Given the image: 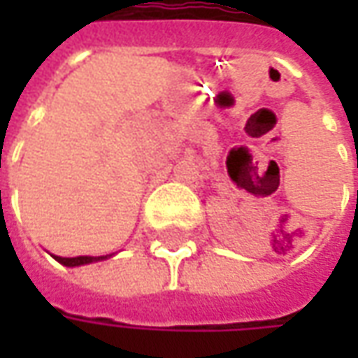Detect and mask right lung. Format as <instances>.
I'll return each instance as SVG.
<instances>
[{
  "label": "right lung",
  "mask_w": 358,
  "mask_h": 358,
  "mask_svg": "<svg viewBox=\"0 0 358 358\" xmlns=\"http://www.w3.org/2000/svg\"><path fill=\"white\" fill-rule=\"evenodd\" d=\"M55 261H59L61 264H65V266H80V264H88V263H95V261H101V259H107V257H57L53 255Z\"/></svg>",
  "instance_id": "1"
}]
</instances>
